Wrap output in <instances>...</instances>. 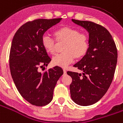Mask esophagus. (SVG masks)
<instances>
[{
	"label": "esophagus",
	"instance_id": "esophagus-1",
	"mask_svg": "<svg viewBox=\"0 0 123 123\" xmlns=\"http://www.w3.org/2000/svg\"><path fill=\"white\" fill-rule=\"evenodd\" d=\"M63 72H64V74H66V73H67V70H66V69H64H64H63Z\"/></svg>",
	"mask_w": 123,
	"mask_h": 123
}]
</instances>
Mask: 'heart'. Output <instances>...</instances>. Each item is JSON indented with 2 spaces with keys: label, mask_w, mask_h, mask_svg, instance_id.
<instances>
[{
  "label": "heart",
  "mask_w": 123,
  "mask_h": 123,
  "mask_svg": "<svg viewBox=\"0 0 123 123\" xmlns=\"http://www.w3.org/2000/svg\"><path fill=\"white\" fill-rule=\"evenodd\" d=\"M55 35L59 41H65L63 50L53 57V63L56 66L67 67L73 62L76 57H81L85 55L90 45V39L88 35L80 33L78 29L70 26H64L57 29ZM42 45L47 53H55L56 41L50 35H44L41 39Z\"/></svg>",
  "instance_id": "heart-1"
}]
</instances>
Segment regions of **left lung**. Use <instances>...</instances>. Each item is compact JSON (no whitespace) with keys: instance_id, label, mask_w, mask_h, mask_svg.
<instances>
[{"instance_id":"left-lung-1","label":"left lung","mask_w":123,"mask_h":123,"mask_svg":"<svg viewBox=\"0 0 123 123\" xmlns=\"http://www.w3.org/2000/svg\"><path fill=\"white\" fill-rule=\"evenodd\" d=\"M88 32L90 45L86 55L74 65L83 71H67L72 77L70 97L79 105L96 103L109 88L117 62V49L112 36L104 26L91 21L72 19Z\"/></svg>"}]
</instances>
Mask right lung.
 <instances>
[{"instance_id":"add662e5","label":"right lung","mask_w":123,"mask_h":123,"mask_svg":"<svg viewBox=\"0 0 123 123\" xmlns=\"http://www.w3.org/2000/svg\"><path fill=\"white\" fill-rule=\"evenodd\" d=\"M61 19L29 21L18 29L12 41L9 55L11 76L20 94L32 105L43 106L51 102L54 88L63 74L58 66L40 72L51 61L42 45V37Z\"/></svg>"}]
</instances>
